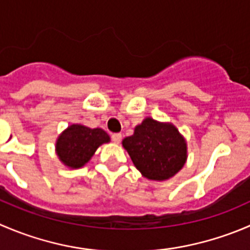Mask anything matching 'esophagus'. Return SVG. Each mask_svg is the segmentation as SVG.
Segmentation results:
<instances>
[{"instance_id":"1","label":"esophagus","mask_w":250,"mask_h":250,"mask_svg":"<svg viewBox=\"0 0 250 250\" xmlns=\"http://www.w3.org/2000/svg\"><path fill=\"white\" fill-rule=\"evenodd\" d=\"M112 140L116 144H120L121 140H122V134L121 133H115V134H112Z\"/></svg>"}]
</instances>
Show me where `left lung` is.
Here are the masks:
<instances>
[{
	"label": "left lung",
	"instance_id": "1",
	"mask_svg": "<svg viewBox=\"0 0 250 250\" xmlns=\"http://www.w3.org/2000/svg\"><path fill=\"white\" fill-rule=\"evenodd\" d=\"M138 171L151 181H167L178 173L188 157L187 140L169 122L144 118L134 133L122 140Z\"/></svg>",
	"mask_w": 250,
	"mask_h": 250
}]
</instances>
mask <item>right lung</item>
I'll return each instance as SVG.
<instances>
[{
  "instance_id": "obj_1",
  "label": "right lung",
  "mask_w": 250,
  "mask_h": 250,
  "mask_svg": "<svg viewBox=\"0 0 250 250\" xmlns=\"http://www.w3.org/2000/svg\"><path fill=\"white\" fill-rule=\"evenodd\" d=\"M103 128H90L82 123L68 125L56 140V154L66 167L77 169L88 164L99 146L110 143Z\"/></svg>"
}]
</instances>
